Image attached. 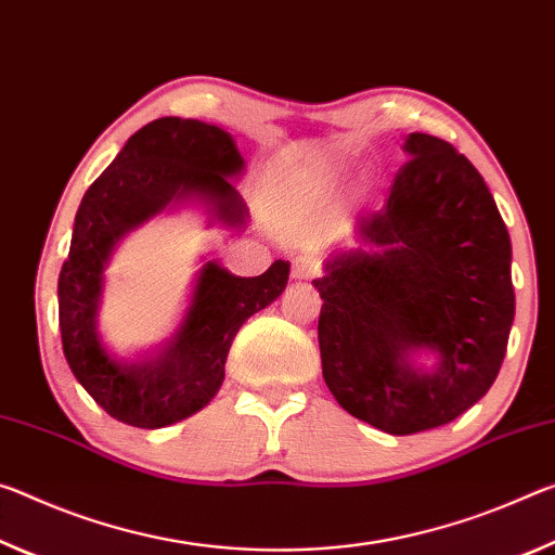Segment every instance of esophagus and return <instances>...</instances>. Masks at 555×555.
<instances>
[{
    "mask_svg": "<svg viewBox=\"0 0 555 555\" xmlns=\"http://www.w3.org/2000/svg\"><path fill=\"white\" fill-rule=\"evenodd\" d=\"M317 275H320V266H317V262L305 260V258L293 262V278L299 280V283H310V280H314Z\"/></svg>",
    "mask_w": 555,
    "mask_h": 555,
    "instance_id": "obj_1",
    "label": "esophagus"
}]
</instances>
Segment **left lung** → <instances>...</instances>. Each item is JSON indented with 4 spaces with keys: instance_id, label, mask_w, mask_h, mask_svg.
<instances>
[{
    "instance_id": "left-lung-1",
    "label": "left lung",
    "mask_w": 555,
    "mask_h": 555,
    "mask_svg": "<svg viewBox=\"0 0 555 555\" xmlns=\"http://www.w3.org/2000/svg\"><path fill=\"white\" fill-rule=\"evenodd\" d=\"M403 152L384 208L361 214L351 248L312 280L326 386L390 435L438 428L487 393L516 307L512 241L482 175L433 134L411 132Z\"/></svg>"
}]
</instances>
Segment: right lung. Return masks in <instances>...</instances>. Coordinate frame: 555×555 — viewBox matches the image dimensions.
<instances>
[{
  "mask_svg": "<svg viewBox=\"0 0 555 555\" xmlns=\"http://www.w3.org/2000/svg\"><path fill=\"white\" fill-rule=\"evenodd\" d=\"M243 169L223 127L159 117L127 140L80 202L59 275V326L73 376L115 421L154 430L202 411L223 384L243 322L283 295L287 260L238 278L202 258L186 312L162 347L120 359L100 334L103 272L125 235L181 206L202 208L208 229H243L248 208L233 186Z\"/></svg>",
  "mask_w": 555,
  "mask_h": 555,
  "instance_id": "right-lung-1",
  "label": "right lung"
}]
</instances>
